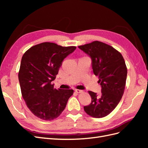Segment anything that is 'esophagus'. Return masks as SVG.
<instances>
[{
	"mask_svg": "<svg viewBox=\"0 0 148 148\" xmlns=\"http://www.w3.org/2000/svg\"><path fill=\"white\" fill-rule=\"evenodd\" d=\"M75 91L77 92V93H82V92H83L82 90H80V89H75Z\"/></svg>",
	"mask_w": 148,
	"mask_h": 148,
	"instance_id": "1",
	"label": "esophagus"
}]
</instances>
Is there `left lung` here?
I'll use <instances>...</instances> for the list:
<instances>
[{
  "instance_id": "8db88e82",
  "label": "left lung",
  "mask_w": 148,
  "mask_h": 148,
  "mask_svg": "<svg viewBox=\"0 0 148 148\" xmlns=\"http://www.w3.org/2000/svg\"><path fill=\"white\" fill-rule=\"evenodd\" d=\"M91 59L93 73L99 77L101 86L100 96L88 91L91 104L84 110L95 118L109 115L122 99L126 84L127 69L123 56L114 47L99 41L78 46Z\"/></svg>"
}]
</instances>
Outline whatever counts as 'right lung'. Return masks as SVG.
Here are the masks:
<instances>
[{"label":"right lung","mask_w":148,"mask_h":148,"mask_svg":"<svg viewBox=\"0 0 148 148\" xmlns=\"http://www.w3.org/2000/svg\"><path fill=\"white\" fill-rule=\"evenodd\" d=\"M76 48L42 42L31 47L22 57L18 73L22 96L38 118L52 120L59 117L73 95V89H57L51 82L65 58Z\"/></svg>","instance_id":"obj_1"}]
</instances>
